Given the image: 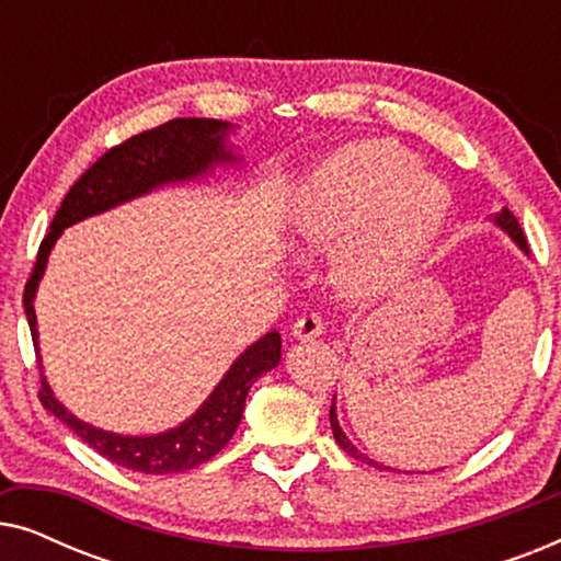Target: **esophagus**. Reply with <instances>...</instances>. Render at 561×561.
<instances>
[{
	"label": "esophagus",
	"mask_w": 561,
	"mask_h": 561,
	"mask_svg": "<svg viewBox=\"0 0 561 561\" xmlns=\"http://www.w3.org/2000/svg\"><path fill=\"white\" fill-rule=\"evenodd\" d=\"M324 329H327V324H324V319H321V313L309 311L296 321L294 329H290V334H294L296 340H313V336L324 334Z\"/></svg>",
	"instance_id": "34e87169"
}]
</instances>
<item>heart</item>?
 <instances>
[{
    "label": "heart",
    "mask_w": 561,
    "mask_h": 561,
    "mask_svg": "<svg viewBox=\"0 0 561 561\" xmlns=\"http://www.w3.org/2000/svg\"><path fill=\"white\" fill-rule=\"evenodd\" d=\"M449 194L393 140L350 145L313 168L296 202V234L336 248L334 283L378 298L411 275L439 234Z\"/></svg>",
    "instance_id": "b5f03b06"
}]
</instances>
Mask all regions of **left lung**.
Listing matches in <instances>:
<instances>
[{
  "label": "left lung",
  "mask_w": 561,
  "mask_h": 561,
  "mask_svg": "<svg viewBox=\"0 0 561 561\" xmlns=\"http://www.w3.org/2000/svg\"><path fill=\"white\" fill-rule=\"evenodd\" d=\"M495 225L497 227H503L505 232H508L513 240H516L518 244H520V250H526L528 252V244H526V237H524V229H520V225H518V219L513 217V214L508 211V209H503L501 214H497L495 217ZM329 421H332V432H334V439H336V444H340V447L347 451L350 457H355V459H359V462H367V465H375V467H380L378 462H373L370 457H365L363 451H359L355 444H352L347 436H344V432H342V426H340V421H336V409H334V401H332V409H329Z\"/></svg>",
  "instance_id": "1"
}]
</instances>
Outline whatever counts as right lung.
Here are the masks:
<instances>
[{
  "label": "right lung",
  "instance_id": "obj_1",
  "mask_svg": "<svg viewBox=\"0 0 561 561\" xmlns=\"http://www.w3.org/2000/svg\"><path fill=\"white\" fill-rule=\"evenodd\" d=\"M229 125L219 119H204V117H179L168 119L165 125H158L145 133L129 137L117 148H110L79 181L68 191L64 204L56 211L50 221V232L45 234L37 250V260L33 265V273L25 283V294H22V304H25L30 334H33V344L37 352V321H35V290L37 283L43 278L45 263H48L50 248L64 232L66 227L76 225V221L94 217L99 211L112 209L129 198L142 196L156 186L171 181H186L194 175L209 171L211 163L217 160H234L232 152L225 150V135ZM280 363V334L271 332L263 340H257L250 350L242 352V357L234 359L229 373L221 378V382L214 388L202 409H198L188 421L181 426L171 428L165 434L156 436H119L102 432L83 424L68 413L56 398L53 390L45 382L41 373V390L37 398L50 413L64 421L73 434H79L91 449L99 455L112 459L114 465L127 467L133 472L145 474H171V472H186L194 467L209 462L214 455H219L232 439V434L240 426L244 398L252 382L260 375L273 370ZM37 367L43 370L41 357H37Z\"/></svg>",
  "mask_w": 561,
  "mask_h": 561
}]
</instances>
